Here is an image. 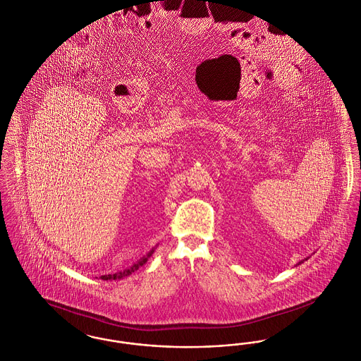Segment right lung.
<instances>
[{
  "label": "right lung",
  "instance_id": "right-lung-1",
  "mask_svg": "<svg viewBox=\"0 0 361 361\" xmlns=\"http://www.w3.org/2000/svg\"><path fill=\"white\" fill-rule=\"evenodd\" d=\"M154 253V249H152L145 257L140 258L139 261H137V264H134V265H131L130 268H127V269H124L123 272H118V274H112V275H104L100 277V279H103V280H119V279H123V277H127V276L131 275L133 272H135L137 271L143 264H146V261L149 259V258L152 257V255Z\"/></svg>",
  "mask_w": 361,
  "mask_h": 361
}]
</instances>
